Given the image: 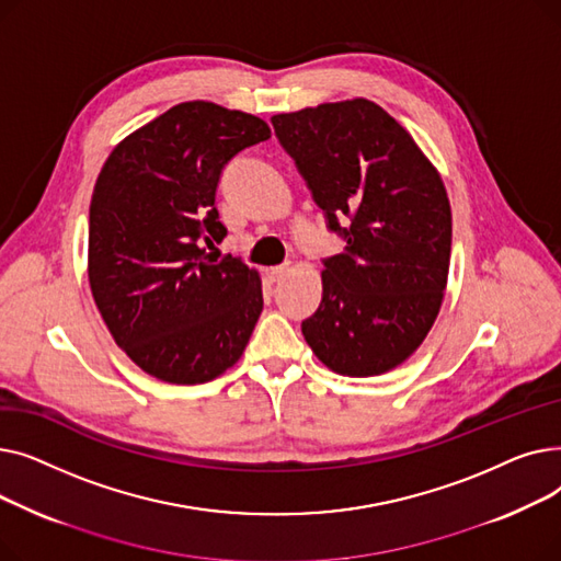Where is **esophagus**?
Returning <instances> with one entry per match:
<instances>
[{"instance_id": "1", "label": "esophagus", "mask_w": 561, "mask_h": 561, "mask_svg": "<svg viewBox=\"0 0 561 561\" xmlns=\"http://www.w3.org/2000/svg\"><path fill=\"white\" fill-rule=\"evenodd\" d=\"M288 271H290V265L284 263V265H275V268H268V273H265V275H268L271 282H279L288 275Z\"/></svg>"}]
</instances>
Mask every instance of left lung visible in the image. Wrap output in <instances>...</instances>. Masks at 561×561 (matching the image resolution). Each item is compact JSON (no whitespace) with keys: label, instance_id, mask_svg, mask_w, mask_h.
<instances>
[{"label":"left lung","instance_id":"obj_1","mask_svg":"<svg viewBox=\"0 0 561 561\" xmlns=\"http://www.w3.org/2000/svg\"><path fill=\"white\" fill-rule=\"evenodd\" d=\"M271 121L345 239L320 273L322 300L302 322L305 341L339 375L389 373L414 355L444 305L453 245L444 180L414 136L366 98Z\"/></svg>","mask_w":561,"mask_h":561}]
</instances>
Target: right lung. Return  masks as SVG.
<instances>
[{
    "instance_id": "right-lung-1",
    "label": "right lung",
    "mask_w": 561,
    "mask_h": 561,
    "mask_svg": "<svg viewBox=\"0 0 561 561\" xmlns=\"http://www.w3.org/2000/svg\"><path fill=\"white\" fill-rule=\"evenodd\" d=\"M271 138L261 117L182 102L113 147L91 199L88 284L127 357L170 385H204L241 359L263 309L259 271L214 259L222 165Z\"/></svg>"
}]
</instances>
